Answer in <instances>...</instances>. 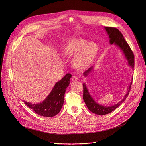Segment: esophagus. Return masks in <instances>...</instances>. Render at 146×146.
Segmentation results:
<instances>
[{
    "label": "esophagus",
    "mask_w": 146,
    "mask_h": 146,
    "mask_svg": "<svg viewBox=\"0 0 146 146\" xmlns=\"http://www.w3.org/2000/svg\"><path fill=\"white\" fill-rule=\"evenodd\" d=\"M72 80L73 81H76L77 80V77L76 76H73L72 77Z\"/></svg>",
    "instance_id": "34e87169"
}]
</instances>
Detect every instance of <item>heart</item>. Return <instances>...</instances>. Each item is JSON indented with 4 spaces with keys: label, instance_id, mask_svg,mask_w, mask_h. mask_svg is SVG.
Masks as SVG:
<instances>
[{
    "label": "heart",
    "instance_id": "obj_1",
    "mask_svg": "<svg viewBox=\"0 0 146 146\" xmlns=\"http://www.w3.org/2000/svg\"><path fill=\"white\" fill-rule=\"evenodd\" d=\"M98 51V46L94 43L81 38H74L69 40L62 47L61 54L69 58L74 54L72 64L74 68L78 70L86 68L91 64Z\"/></svg>",
    "mask_w": 146,
    "mask_h": 146
}]
</instances>
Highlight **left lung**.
I'll list each match as a JSON object with an SVG mask.
<instances>
[{
    "label": "left lung",
    "mask_w": 146,
    "mask_h": 146,
    "mask_svg": "<svg viewBox=\"0 0 146 146\" xmlns=\"http://www.w3.org/2000/svg\"><path fill=\"white\" fill-rule=\"evenodd\" d=\"M108 35H109L110 38V44H113V43L118 46L119 49L122 51L124 56L125 57L126 59L128 60V65L133 70L134 65H135V57L133 54L132 51L131 50L130 47L127 43L125 40L124 39L123 36L121 32L117 28H112V27H104ZM93 70V66L89 68L87 70L84 72L83 74L85 77H87L89 74ZM133 80V78H132ZM132 83V81L131 83V84L127 88V92L123 97V98L120 100L118 103L115 104L113 106H106L101 105L100 104L96 103L94 99L92 98L91 95H90L88 90L86 86V83H83V99L86 104V105L88 109L93 113L103 115L105 114H108L109 113L113 111L115 109H117L121 104H122L124 100L126 99L129 95V92L131 90V87Z\"/></svg>",
    "instance_id": "8db88e82"
}]
</instances>
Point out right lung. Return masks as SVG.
Masks as SVG:
<instances>
[{
  "label": "right lung",
  "mask_w": 146,
  "mask_h": 146,
  "mask_svg": "<svg viewBox=\"0 0 146 146\" xmlns=\"http://www.w3.org/2000/svg\"><path fill=\"white\" fill-rule=\"evenodd\" d=\"M72 75L66 74L64 77L55 84L51 92L41 103H32L24 101L26 105L37 114L47 117H52L58 114L63 106L64 95L69 86Z\"/></svg>",
  "instance_id": "1"
}]
</instances>
